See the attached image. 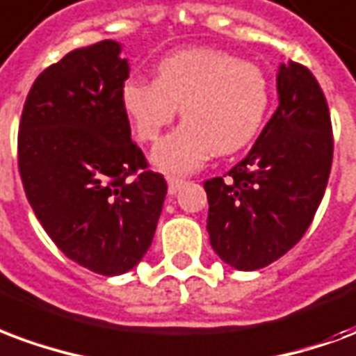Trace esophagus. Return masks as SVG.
<instances>
[{
	"label": "esophagus",
	"mask_w": 356,
	"mask_h": 356,
	"mask_svg": "<svg viewBox=\"0 0 356 356\" xmlns=\"http://www.w3.org/2000/svg\"><path fill=\"white\" fill-rule=\"evenodd\" d=\"M186 181L185 179H179V177H168V192L170 194H175V192L181 188V186L185 185Z\"/></svg>",
	"instance_id": "obj_1"
}]
</instances>
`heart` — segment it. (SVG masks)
I'll return each mask as SVG.
<instances>
[{
  "mask_svg": "<svg viewBox=\"0 0 356 356\" xmlns=\"http://www.w3.org/2000/svg\"><path fill=\"white\" fill-rule=\"evenodd\" d=\"M120 102L141 141H156L183 111L186 120L156 145L152 162L168 173H188L215 152L232 154L251 143L270 88L252 62L217 49H186L160 60L156 79H128Z\"/></svg>",
  "mask_w": 356,
  "mask_h": 356,
  "instance_id": "1",
  "label": "heart"
}]
</instances>
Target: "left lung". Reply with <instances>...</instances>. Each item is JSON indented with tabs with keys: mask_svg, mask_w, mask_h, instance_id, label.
<instances>
[{
	"mask_svg": "<svg viewBox=\"0 0 356 356\" xmlns=\"http://www.w3.org/2000/svg\"><path fill=\"white\" fill-rule=\"evenodd\" d=\"M279 107L249 154L205 181L213 251L252 272L281 259L312 225L332 165L326 97L305 65L281 64Z\"/></svg>",
	"mask_w": 356,
	"mask_h": 356,
	"instance_id": "obj_1",
	"label": "left lung"
}]
</instances>
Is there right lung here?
Segmentation results:
<instances>
[{"label":"right lung","instance_id":"obj_1","mask_svg":"<svg viewBox=\"0 0 356 356\" xmlns=\"http://www.w3.org/2000/svg\"><path fill=\"white\" fill-rule=\"evenodd\" d=\"M120 44L75 49L31 84L18 126V171L39 222L67 259L120 275L143 259L164 205V175L130 138Z\"/></svg>","mask_w":356,"mask_h":356}]
</instances>
